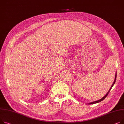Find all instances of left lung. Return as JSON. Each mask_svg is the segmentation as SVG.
I'll return each mask as SVG.
<instances>
[{"mask_svg":"<svg viewBox=\"0 0 124 124\" xmlns=\"http://www.w3.org/2000/svg\"><path fill=\"white\" fill-rule=\"evenodd\" d=\"M116 78H117V72H116V74H115V80H114V82H113V84L112 85V86H111V88H110V89L109 90V91H108V92H107V93L103 97H102L101 99H100V100H98V101H94V102H91V103H88V104H89V105H91V104H96V103H99V102H100L101 101H103L104 99H105L106 98V97L107 96V95H108V94H109V93L110 92V90H111V89H112V88L113 87V86H114V85L115 84V82H116Z\"/></svg>","mask_w":124,"mask_h":124,"instance_id":"left-lung-1","label":"left lung"}]
</instances>
